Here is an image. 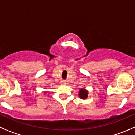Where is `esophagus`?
Listing matches in <instances>:
<instances>
[{"label":"esophagus","mask_w":135,"mask_h":135,"mask_svg":"<svg viewBox=\"0 0 135 135\" xmlns=\"http://www.w3.org/2000/svg\"><path fill=\"white\" fill-rule=\"evenodd\" d=\"M61 84H62V85H65V84H66V82H65V81H61Z\"/></svg>","instance_id":"esophagus-1"}]
</instances>
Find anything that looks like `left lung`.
<instances>
[{
    "label": "left lung",
    "mask_w": 135,
    "mask_h": 135,
    "mask_svg": "<svg viewBox=\"0 0 135 135\" xmlns=\"http://www.w3.org/2000/svg\"><path fill=\"white\" fill-rule=\"evenodd\" d=\"M88 92L86 89H81L80 90V93H79V97L82 99H85L88 98Z\"/></svg>",
    "instance_id": "left-lung-1"
}]
</instances>
